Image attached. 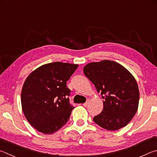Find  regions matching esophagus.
Returning a JSON list of instances; mask_svg holds the SVG:
<instances>
[{
    "instance_id": "34e87169",
    "label": "esophagus",
    "mask_w": 157,
    "mask_h": 157,
    "mask_svg": "<svg viewBox=\"0 0 157 157\" xmlns=\"http://www.w3.org/2000/svg\"><path fill=\"white\" fill-rule=\"evenodd\" d=\"M88 102H89V101H87L86 103H83V106H84V107H87V104H88Z\"/></svg>"
}]
</instances>
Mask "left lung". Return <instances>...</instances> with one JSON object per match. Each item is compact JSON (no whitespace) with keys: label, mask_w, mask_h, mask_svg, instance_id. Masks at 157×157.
Here are the masks:
<instances>
[{"label":"left lung","mask_w":157,"mask_h":157,"mask_svg":"<svg viewBox=\"0 0 157 157\" xmlns=\"http://www.w3.org/2000/svg\"><path fill=\"white\" fill-rule=\"evenodd\" d=\"M83 72L102 95L103 109L93 121L105 130L114 131L127 125L136 113L139 91L130 71L109 60L90 63Z\"/></svg>","instance_id":"left-lung-1"}]
</instances>
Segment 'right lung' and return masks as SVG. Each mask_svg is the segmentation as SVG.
Masks as SVG:
<instances>
[{
	"mask_svg": "<svg viewBox=\"0 0 157 157\" xmlns=\"http://www.w3.org/2000/svg\"><path fill=\"white\" fill-rule=\"evenodd\" d=\"M78 65L54 62L34 70L25 81L21 105L25 117L41 133L60 130L70 119L74 107L70 103L67 81Z\"/></svg>",
	"mask_w": 157,
	"mask_h": 157,
	"instance_id": "add662e5",
	"label": "right lung"
}]
</instances>
